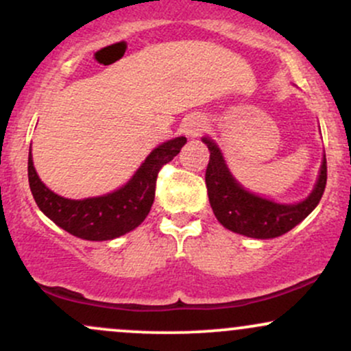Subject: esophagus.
<instances>
[{
    "label": "esophagus",
    "instance_id": "obj_1",
    "mask_svg": "<svg viewBox=\"0 0 351 351\" xmlns=\"http://www.w3.org/2000/svg\"><path fill=\"white\" fill-rule=\"evenodd\" d=\"M204 128H206V120L201 115H189L183 120V125H181V130H183V134L186 135L188 138H196V136H199Z\"/></svg>",
    "mask_w": 351,
    "mask_h": 351
}]
</instances>
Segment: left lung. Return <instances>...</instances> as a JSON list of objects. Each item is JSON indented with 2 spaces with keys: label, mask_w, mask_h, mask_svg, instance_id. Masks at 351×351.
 Here are the masks:
<instances>
[{
  "label": "left lung",
  "mask_w": 351,
  "mask_h": 351,
  "mask_svg": "<svg viewBox=\"0 0 351 351\" xmlns=\"http://www.w3.org/2000/svg\"><path fill=\"white\" fill-rule=\"evenodd\" d=\"M209 150L206 188L213 213L229 231L256 239H272L291 231L315 209L327 184V158L322 160L315 188L304 201L280 204L261 198L241 186L229 171L219 147L209 136H203Z\"/></svg>",
  "instance_id": "8db88e82"
}]
</instances>
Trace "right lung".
<instances>
[{
  "label": "right lung",
  "instance_id": "right-lung-1",
  "mask_svg": "<svg viewBox=\"0 0 351 351\" xmlns=\"http://www.w3.org/2000/svg\"><path fill=\"white\" fill-rule=\"evenodd\" d=\"M186 143L184 136L168 140L153 150L127 184L104 196L69 199L56 195L39 180L33 155L27 158V178L36 204L52 223L86 241H110L143 223L155 199L156 176Z\"/></svg>",
  "mask_w": 351,
  "mask_h": 351
}]
</instances>
